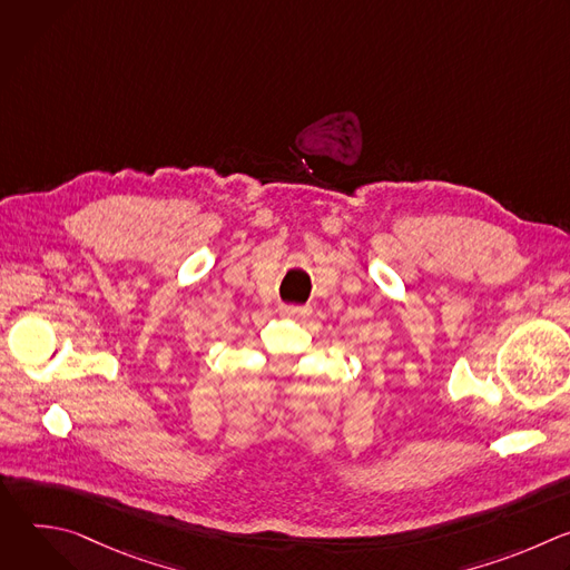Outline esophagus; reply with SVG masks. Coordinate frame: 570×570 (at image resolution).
I'll return each instance as SVG.
<instances>
[{"instance_id": "34e87169", "label": "esophagus", "mask_w": 570, "mask_h": 570, "mask_svg": "<svg viewBox=\"0 0 570 570\" xmlns=\"http://www.w3.org/2000/svg\"><path fill=\"white\" fill-rule=\"evenodd\" d=\"M279 313L284 317H306L311 313V306H299V304H284L279 306Z\"/></svg>"}]
</instances>
